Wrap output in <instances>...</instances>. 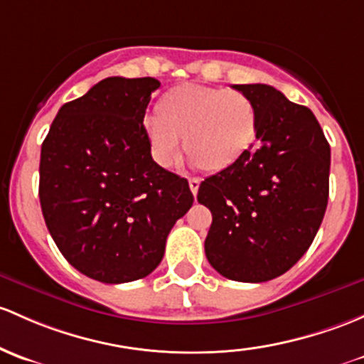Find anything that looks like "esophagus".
<instances>
[{"instance_id": "1", "label": "esophagus", "mask_w": 364, "mask_h": 364, "mask_svg": "<svg viewBox=\"0 0 364 364\" xmlns=\"http://www.w3.org/2000/svg\"><path fill=\"white\" fill-rule=\"evenodd\" d=\"M188 185H190V190H192V193H193V197H195V195H197V192H198V186H200V179H198V178H190L188 179Z\"/></svg>"}]
</instances>
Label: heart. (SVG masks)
<instances>
[{
  "label": "heart",
  "instance_id": "b5f03b06",
  "mask_svg": "<svg viewBox=\"0 0 364 364\" xmlns=\"http://www.w3.org/2000/svg\"><path fill=\"white\" fill-rule=\"evenodd\" d=\"M156 162L171 167L185 148L195 166L223 171L251 148L258 129V112L240 90L205 85H181L167 92L159 113L144 118Z\"/></svg>",
  "mask_w": 364,
  "mask_h": 364
}]
</instances>
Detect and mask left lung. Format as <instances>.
Instances as JSON below:
<instances>
[{
    "label": "left lung",
    "instance_id": "obj_1",
    "mask_svg": "<svg viewBox=\"0 0 364 364\" xmlns=\"http://www.w3.org/2000/svg\"><path fill=\"white\" fill-rule=\"evenodd\" d=\"M258 112L256 141L227 169L205 178L197 200L213 223L205 256L239 282L279 277L305 255L330 193V144L307 106L263 83L233 85Z\"/></svg>",
    "mask_w": 364,
    "mask_h": 364
}]
</instances>
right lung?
<instances>
[{
  "instance_id": "add662e5",
  "label": "right lung",
  "mask_w": 364,
  "mask_h": 364,
  "mask_svg": "<svg viewBox=\"0 0 364 364\" xmlns=\"http://www.w3.org/2000/svg\"><path fill=\"white\" fill-rule=\"evenodd\" d=\"M155 78L112 76L66 102L41 144L40 204L64 258L106 284L146 277L193 204L188 181L151 159L143 120Z\"/></svg>"
}]
</instances>
